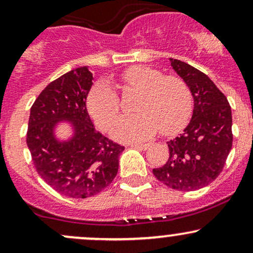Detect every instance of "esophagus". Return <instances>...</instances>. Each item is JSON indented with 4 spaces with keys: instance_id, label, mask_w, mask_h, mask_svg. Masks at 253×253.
<instances>
[{
    "instance_id": "1",
    "label": "esophagus",
    "mask_w": 253,
    "mask_h": 253,
    "mask_svg": "<svg viewBox=\"0 0 253 253\" xmlns=\"http://www.w3.org/2000/svg\"><path fill=\"white\" fill-rule=\"evenodd\" d=\"M149 144H130V147H134L138 150H147L149 149Z\"/></svg>"
}]
</instances>
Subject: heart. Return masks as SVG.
<instances>
[{
	"label": "heart",
	"instance_id": "obj_1",
	"mask_svg": "<svg viewBox=\"0 0 253 253\" xmlns=\"http://www.w3.org/2000/svg\"><path fill=\"white\" fill-rule=\"evenodd\" d=\"M123 86L126 91L138 92L133 110L135 115L121 117L110 126V134L119 140H145L161 129L173 134L185 126L193 110V97L187 83L176 76L147 66H134L124 72ZM86 108L98 126L107 128L117 117L119 96L106 81L90 89Z\"/></svg>",
	"mask_w": 253,
	"mask_h": 253
}]
</instances>
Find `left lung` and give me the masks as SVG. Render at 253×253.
<instances>
[{
    "instance_id": "obj_1",
    "label": "left lung",
    "mask_w": 253,
    "mask_h": 253,
    "mask_svg": "<svg viewBox=\"0 0 253 253\" xmlns=\"http://www.w3.org/2000/svg\"><path fill=\"white\" fill-rule=\"evenodd\" d=\"M172 69L189 86L193 117L184 130L168 141L169 158L153 175L172 189H201L220 175L232 149V112L227 98L207 75L170 58Z\"/></svg>"
}]
</instances>
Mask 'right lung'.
Returning <instances> with one entry per match:
<instances>
[{"label":"right lung","mask_w":253,"mask_h":253,"mask_svg":"<svg viewBox=\"0 0 253 253\" xmlns=\"http://www.w3.org/2000/svg\"><path fill=\"white\" fill-rule=\"evenodd\" d=\"M88 66L71 70L51 82L34 101L27 129V146L39 176L62 195L94 196L117 176L124 146L95 129L86 110L92 85ZM63 121L73 135L60 141L55 128Z\"/></svg>","instance_id":"obj_1"}]
</instances>
